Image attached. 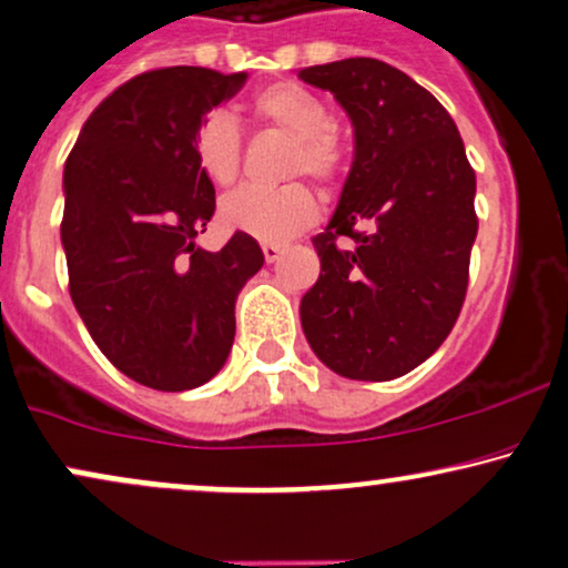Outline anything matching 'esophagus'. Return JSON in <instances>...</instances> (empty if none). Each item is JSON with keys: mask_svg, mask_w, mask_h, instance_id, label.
<instances>
[{"mask_svg": "<svg viewBox=\"0 0 568 568\" xmlns=\"http://www.w3.org/2000/svg\"><path fill=\"white\" fill-rule=\"evenodd\" d=\"M262 251H264V262L272 264V262H277L280 256L285 254V246H280V243H264Z\"/></svg>", "mask_w": 568, "mask_h": 568, "instance_id": "obj_1", "label": "esophagus"}]
</instances>
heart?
Returning <instances> with one entry per match:
<instances>
[{
	"label": "heart",
	"mask_w": 568,
	"mask_h": 568,
	"mask_svg": "<svg viewBox=\"0 0 568 568\" xmlns=\"http://www.w3.org/2000/svg\"><path fill=\"white\" fill-rule=\"evenodd\" d=\"M248 110L264 125L293 139L285 175H306L322 189L335 185L346 168V149L333 131V114L317 93L298 83H272L251 97ZM243 141L227 112L214 110L193 133L201 172L217 185H231L241 172ZM317 220V201L301 183L283 189H239L220 201L222 227L264 243L288 241Z\"/></svg>",
	"instance_id": "obj_1"
}]
</instances>
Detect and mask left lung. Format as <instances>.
I'll return each instance as SVG.
<instances>
[{"instance_id":"obj_1","label":"left lung","mask_w":568,"mask_h":568,"mask_svg":"<svg viewBox=\"0 0 568 568\" xmlns=\"http://www.w3.org/2000/svg\"><path fill=\"white\" fill-rule=\"evenodd\" d=\"M298 78L333 93L356 141L333 220L312 239L322 272L301 298V327L337 375L400 377L440 348L464 306L475 170L454 118L393 64L348 57Z\"/></svg>"}]
</instances>
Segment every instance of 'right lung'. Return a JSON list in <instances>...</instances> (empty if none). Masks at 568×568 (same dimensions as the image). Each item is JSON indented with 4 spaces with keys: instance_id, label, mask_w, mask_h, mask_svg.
Listing matches in <instances>:
<instances>
[{
    "instance_id": "add662e5",
    "label": "right lung",
    "mask_w": 568,
    "mask_h": 568,
    "mask_svg": "<svg viewBox=\"0 0 568 568\" xmlns=\"http://www.w3.org/2000/svg\"><path fill=\"white\" fill-rule=\"evenodd\" d=\"M243 83L246 73L189 64L135 75L91 112L64 162L70 298L99 351L154 390L217 375L235 337V298L264 264L246 233L220 251L196 246L214 185L193 133Z\"/></svg>"
}]
</instances>
